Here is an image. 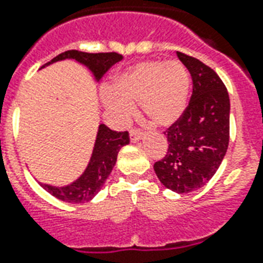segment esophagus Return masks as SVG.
<instances>
[{
  "label": "esophagus",
  "instance_id": "esophagus-1",
  "mask_svg": "<svg viewBox=\"0 0 263 263\" xmlns=\"http://www.w3.org/2000/svg\"><path fill=\"white\" fill-rule=\"evenodd\" d=\"M144 134L140 130H130V140L132 143H137L140 140H143Z\"/></svg>",
  "mask_w": 263,
  "mask_h": 263
}]
</instances>
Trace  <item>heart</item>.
Wrapping results in <instances>:
<instances>
[{
    "mask_svg": "<svg viewBox=\"0 0 263 263\" xmlns=\"http://www.w3.org/2000/svg\"><path fill=\"white\" fill-rule=\"evenodd\" d=\"M191 79L177 61H145L119 74L114 88L102 91L108 109L126 120L141 104L144 115L159 127H171L184 115L189 105Z\"/></svg>",
    "mask_w": 263,
    "mask_h": 263,
    "instance_id": "b5f03b06",
    "label": "heart"
}]
</instances>
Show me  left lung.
<instances>
[{
  "instance_id": "obj_1",
  "label": "left lung",
  "mask_w": 263,
  "mask_h": 263,
  "mask_svg": "<svg viewBox=\"0 0 263 263\" xmlns=\"http://www.w3.org/2000/svg\"><path fill=\"white\" fill-rule=\"evenodd\" d=\"M193 79V96L184 115L169 127V148L154 171L169 190L185 194L208 183L220 166L229 145L230 100L212 69L176 52Z\"/></svg>"
}]
</instances>
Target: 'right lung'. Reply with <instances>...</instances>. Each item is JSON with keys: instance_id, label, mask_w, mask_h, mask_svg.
<instances>
[{"instance_id": "1", "label": "right lung", "mask_w": 263, "mask_h": 263, "mask_svg": "<svg viewBox=\"0 0 263 263\" xmlns=\"http://www.w3.org/2000/svg\"><path fill=\"white\" fill-rule=\"evenodd\" d=\"M65 59H74L83 66H86L91 72L92 78L97 83H100L108 69L123 59V57L116 52H101V54H90L82 52L76 49H70L66 52L55 57L51 62L45 64L43 68H47L55 62H61ZM41 68V69H43ZM130 143L129 133H118L106 127L101 123L98 126L96 136V143L92 147L91 157L87 163L83 173L72 183L65 185H52L47 183H40L41 187L47 190L61 201L70 202V204H83L87 201H91L102 185L105 184L106 179L110 175L118 159V153L120 148Z\"/></svg>"}]
</instances>
